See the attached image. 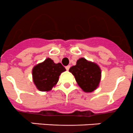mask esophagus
<instances>
[{"instance_id":"esophagus-1","label":"esophagus","mask_w":133,"mask_h":133,"mask_svg":"<svg viewBox=\"0 0 133 133\" xmlns=\"http://www.w3.org/2000/svg\"><path fill=\"white\" fill-rule=\"evenodd\" d=\"M65 68H66V70H68L70 69V65H68V66H66Z\"/></svg>"}]
</instances>
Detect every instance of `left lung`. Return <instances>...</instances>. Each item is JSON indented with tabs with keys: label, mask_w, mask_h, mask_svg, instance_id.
Segmentation results:
<instances>
[{
	"label": "left lung",
	"mask_w": 133,
	"mask_h": 133,
	"mask_svg": "<svg viewBox=\"0 0 133 133\" xmlns=\"http://www.w3.org/2000/svg\"><path fill=\"white\" fill-rule=\"evenodd\" d=\"M69 72L74 76L77 83L85 92H91L99 86L102 71L95 63L81 57L75 66L70 68Z\"/></svg>",
	"instance_id": "left-lung-1"
}]
</instances>
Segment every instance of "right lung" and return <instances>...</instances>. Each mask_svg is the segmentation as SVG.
<instances>
[{
  "label": "right lung",
  "mask_w": 133,
  "mask_h": 133,
  "mask_svg": "<svg viewBox=\"0 0 133 133\" xmlns=\"http://www.w3.org/2000/svg\"><path fill=\"white\" fill-rule=\"evenodd\" d=\"M65 70L60 63L56 64L50 58H47L33 68V81L40 91H50L58 82L61 74Z\"/></svg>",
  "instance_id": "obj_1"
}]
</instances>
